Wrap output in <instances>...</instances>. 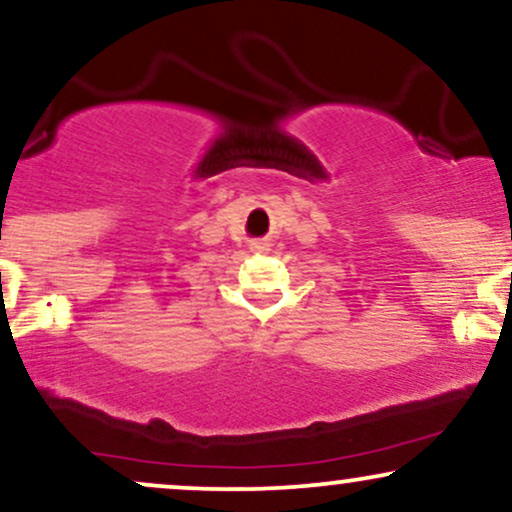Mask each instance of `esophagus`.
Here are the masks:
<instances>
[{"label": "esophagus", "mask_w": 512, "mask_h": 512, "mask_svg": "<svg viewBox=\"0 0 512 512\" xmlns=\"http://www.w3.org/2000/svg\"><path fill=\"white\" fill-rule=\"evenodd\" d=\"M250 250H255V252H260V250H269V243H267V240H252V243H250Z\"/></svg>", "instance_id": "34e87169"}]
</instances>
